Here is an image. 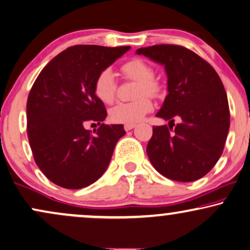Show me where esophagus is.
I'll return each instance as SVG.
<instances>
[{"label": "esophagus", "mask_w": 250, "mask_h": 250, "mask_svg": "<svg viewBox=\"0 0 250 250\" xmlns=\"http://www.w3.org/2000/svg\"><path fill=\"white\" fill-rule=\"evenodd\" d=\"M135 128V125H125V131H129L131 130V129Z\"/></svg>", "instance_id": "esophagus-1"}]
</instances>
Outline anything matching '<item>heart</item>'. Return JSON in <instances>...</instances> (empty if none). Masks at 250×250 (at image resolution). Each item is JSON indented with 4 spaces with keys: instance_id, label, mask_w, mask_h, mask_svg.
I'll use <instances>...</instances> for the list:
<instances>
[{
    "instance_id": "1",
    "label": "heart",
    "mask_w": 250,
    "mask_h": 250,
    "mask_svg": "<svg viewBox=\"0 0 250 250\" xmlns=\"http://www.w3.org/2000/svg\"><path fill=\"white\" fill-rule=\"evenodd\" d=\"M122 72L132 81L138 82L136 88L137 99L129 103H118L109 110V118L113 122L122 125H135L142 121L144 116L153 108L152 102L145 96H157L159 85L153 78V70L140 59H134L122 65ZM94 94L104 104H112L116 94L115 76L110 69H104L94 81Z\"/></svg>"
}]
</instances>
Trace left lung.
<instances>
[{
  "label": "left lung",
  "instance_id": "8db88e82",
  "mask_svg": "<svg viewBox=\"0 0 250 250\" xmlns=\"http://www.w3.org/2000/svg\"><path fill=\"white\" fill-rule=\"evenodd\" d=\"M136 54L164 65L167 75L168 94L156 115L168 120L169 128L153 127L146 147L148 159L170 180L191 182L203 178L222 156L229 129V100L219 76L207 61L181 46L144 47ZM174 118L180 122L173 129Z\"/></svg>",
  "mask_w": 250,
  "mask_h": 250
}]
</instances>
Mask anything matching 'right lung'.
I'll use <instances>...</instances> for the list:
<instances>
[{"mask_svg":"<svg viewBox=\"0 0 250 250\" xmlns=\"http://www.w3.org/2000/svg\"><path fill=\"white\" fill-rule=\"evenodd\" d=\"M129 49L69 47L34 82L26 104L28 142L38 167L60 187L81 189L96 182L125 134L122 125L103 123L107 112L94 94V81ZM90 123L101 125L96 135L84 128Z\"/></svg>","mask_w":250,"mask_h":250,"instance_id":"right-lung-1","label":"right lung"}]
</instances>
